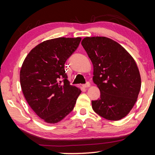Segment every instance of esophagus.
<instances>
[{
    "mask_svg": "<svg viewBox=\"0 0 155 155\" xmlns=\"http://www.w3.org/2000/svg\"><path fill=\"white\" fill-rule=\"evenodd\" d=\"M90 86V82H87L85 84H84V85H83V87L84 88H87V87H89Z\"/></svg>",
    "mask_w": 155,
    "mask_h": 155,
    "instance_id": "esophagus-1",
    "label": "esophagus"
}]
</instances>
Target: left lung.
Instances as JSON below:
<instances>
[{
	"label": "left lung",
	"instance_id": "1",
	"mask_svg": "<svg viewBox=\"0 0 155 155\" xmlns=\"http://www.w3.org/2000/svg\"><path fill=\"white\" fill-rule=\"evenodd\" d=\"M94 65L93 81L101 97L91 101L92 109L108 120L125 117L137 101L141 77L130 54L106 37L84 38L81 42Z\"/></svg>",
	"mask_w": 155,
	"mask_h": 155
}]
</instances>
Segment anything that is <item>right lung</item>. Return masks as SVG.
I'll list each match as a JSON object with an SVG mask.
<instances>
[{"label": "right lung", "mask_w": 155, "mask_h": 155, "mask_svg": "<svg viewBox=\"0 0 155 155\" xmlns=\"http://www.w3.org/2000/svg\"><path fill=\"white\" fill-rule=\"evenodd\" d=\"M81 40L58 38L43 41L23 62L20 74L23 94L31 108L47 123L54 124L67 116L81 92L70 85L64 68Z\"/></svg>", "instance_id": "add662e5"}]
</instances>
